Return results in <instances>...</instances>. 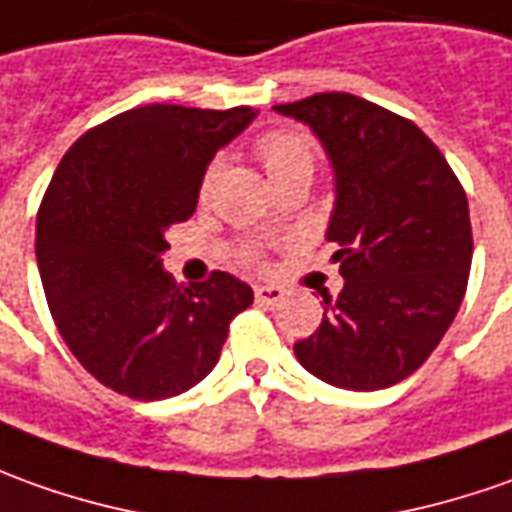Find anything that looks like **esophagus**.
<instances>
[{
    "instance_id": "obj_1",
    "label": "esophagus",
    "mask_w": 512,
    "mask_h": 512,
    "mask_svg": "<svg viewBox=\"0 0 512 512\" xmlns=\"http://www.w3.org/2000/svg\"><path fill=\"white\" fill-rule=\"evenodd\" d=\"M285 291L280 285H255V300L260 305H277V302H283Z\"/></svg>"
}]
</instances>
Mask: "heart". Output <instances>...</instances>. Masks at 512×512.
<instances>
[{"mask_svg":"<svg viewBox=\"0 0 512 512\" xmlns=\"http://www.w3.org/2000/svg\"><path fill=\"white\" fill-rule=\"evenodd\" d=\"M257 154H260L263 165L269 170L271 182L285 176V173H291V170H314V151H311V145L302 137H297V134H288V131H269V134H263V137L257 139ZM218 170H221L218 159L207 165L204 176H201V187H198L201 198L210 193Z\"/></svg>","mask_w":512,"mask_h":512,"instance_id":"b5f03b06","label":"heart"}]
</instances>
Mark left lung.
I'll list each match as a JSON object with an SVG mask.
<instances>
[{
  "mask_svg": "<svg viewBox=\"0 0 512 512\" xmlns=\"http://www.w3.org/2000/svg\"><path fill=\"white\" fill-rule=\"evenodd\" d=\"M274 111L314 131L336 193L325 238L339 243L344 288L294 344L297 361L339 389L392 387L460 311L474 255L465 190L415 123L370 100L325 92Z\"/></svg>",
  "mask_w": 512,
  "mask_h": 512,
  "instance_id": "left-lung-1",
  "label": "left lung"
}]
</instances>
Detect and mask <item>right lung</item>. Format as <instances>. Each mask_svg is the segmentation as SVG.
<instances>
[{
  "label": "right lung",
  "instance_id": "obj_1",
  "mask_svg": "<svg viewBox=\"0 0 512 512\" xmlns=\"http://www.w3.org/2000/svg\"><path fill=\"white\" fill-rule=\"evenodd\" d=\"M255 109L139 106L86 131L61 159L36 221L52 319L100 384L137 401L196 387L218 364L252 288L229 271L176 285L165 232L198 204L201 176Z\"/></svg>",
  "mask_w": 512,
  "mask_h": 512
}]
</instances>
